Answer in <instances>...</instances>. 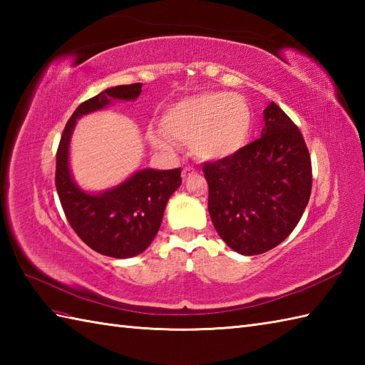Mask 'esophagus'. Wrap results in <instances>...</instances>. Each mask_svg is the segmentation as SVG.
I'll return each instance as SVG.
<instances>
[{"label":"esophagus","mask_w":365,"mask_h":365,"mask_svg":"<svg viewBox=\"0 0 365 365\" xmlns=\"http://www.w3.org/2000/svg\"><path fill=\"white\" fill-rule=\"evenodd\" d=\"M195 174H196V170L192 169V168H190V166H187V168H183V169H182V177H183V180H187V178L192 177Z\"/></svg>","instance_id":"34e87169"}]
</instances>
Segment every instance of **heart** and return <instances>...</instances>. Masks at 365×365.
I'll return each instance as SVG.
<instances>
[{
    "mask_svg": "<svg viewBox=\"0 0 365 365\" xmlns=\"http://www.w3.org/2000/svg\"><path fill=\"white\" fill-rule=\"evenodd\" d=\"M163 130H153L152 143L169 150L173 141L190 144L195 157L222 160L242 150L251 136L252 114L243 97L205 92L178 100L163 115ZM171 138L169 140L168 138Z\"/></svg>",
    "mask_w": 365,
    "mask_h": 365,
    "instance_id": "obj_1",
    "label": "heart"
}]
</instances>
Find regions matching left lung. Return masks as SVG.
I'll use <instances>...</instances> for the list:
<instances>
[{"label": "left lung", "instance_id": "left-lung-1", "mask_svg": "<svg viewBox=\"0 0 365 365\" xmlns=\"http://www.w3.org/2000/svg\"><path fill=\"white\" fill-rule=\"evenodd\" d=\"M262 136L242 150L204 163L208 213L238 254L273 250L292 234L311 197V155L299 128L274 102L263 111Z\"/></svg>", "mask_w": 365, "mask_h": 365}]
</instances>
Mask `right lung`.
I'll use <instances>...</instances> for the list:
<instances>
[{
    "instance_id": "1",
    "label": "right lung",
    "mask_w": 365,
    "mask_h": 365,
    "mask_svg": "<svg viewBox=\"0 0 365 365\" xmlns=\"http://www.w3.org/2000/svg\"><path fill=\"white\" fill-rule=\"evenodd\" d=\"M141 88V83L123 84L83 102L66 123L56 153V190L68 224L91 250L115 259L135 257L152 243L169 197L180 187L182 169H143L118 187L91 195L73 182L68 145L76 119L113 100H135Z\"/></svg>"
}]
</instances>
